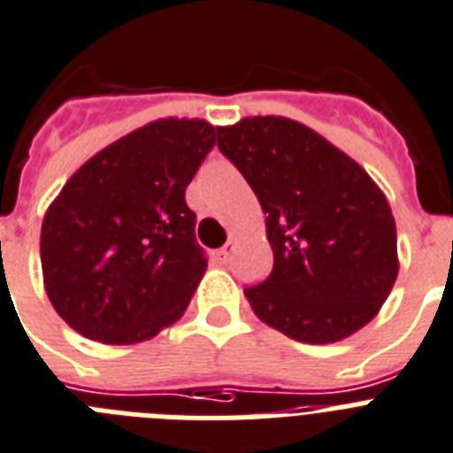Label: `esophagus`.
Returning <instances> with one entry per match:
<instances>
[{"instance_id":"1","label":"esophagus","mask_w":453,"mask_h":453,"mask_svg":"<svg viewBox=\"0 0 453 453\" xmlns=\"http://www.w3.org/2000/svg\"><path fill=\"white\" fill-rule=\"evenodd\" d=\"M234 250H235V242L229 241V242H226V245L219 247L218 252H215V258H218L219 264H229V261H231V254H234Z\"/></svg>"}]
</instances>
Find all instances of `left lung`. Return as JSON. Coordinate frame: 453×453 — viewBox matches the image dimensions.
I'll use <instances>...</instances> for the list:
<instances>
[{
    "mask_svg": "<svg viewBox=\"0 0 453 453\" xmlns=\"http://www.w3.org/2000/svg\"><path fill=\"white\" fill-rule=\"evenodd\" d=\"M218 146L265 215L273 273L245 288L265 326L334 343L380 311L399 274L388 196L353 157L284 116L218 127Z\"/></svg>",
    "mask_w": 453,
    "mask_h": 453,
    "instance_id": "left-lung-1",
    "label": "left lung"
}]
</instances>
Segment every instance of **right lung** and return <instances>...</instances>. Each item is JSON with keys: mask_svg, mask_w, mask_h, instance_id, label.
<instances>
[{"mask_svg": "<svg viewBox=\"0 0 453 453\" xmlns=\"http://www.w3.org/2000/svg\"><path fill=\"white\" fill-rule=\"evenodd\" d=\"M215 142L203 119H157L84 162L50 203L42 284L82 337L127 346L183 316L208 265L185 188Z\"/></svg>", "mask_w": 453, "mask_h": 453, "instance_id": "right-lung-1", "label": "right lung"}]
</instances>
